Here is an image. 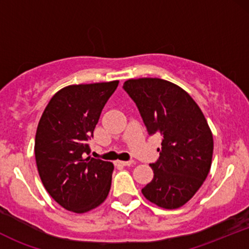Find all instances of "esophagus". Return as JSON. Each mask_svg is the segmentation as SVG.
Here are the masks:
<instances>
[{
	"instance_id": "esophagus-1",
	"label": "esophagus",
	"mask_w": 249,
	"mask_h": 249,
	"mask_svg": "<svg viewBox=\"0 0 249 249\" xmlns=\"http://www.w3.org/2000/svg\"><path fill=\"white\" fill-rule=\"evenodd\" d=\"M117 164L122 165V166H130V165L132 164V161H123V160H118V161H117Z\"/></svg>"
}]
</instances>
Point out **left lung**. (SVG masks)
<instances>
[{"label":"left lung","mask_w":249,"mask_h":249,"mask_svg":"<svg viewBox=\"0 0 249 249\" xmlns=\"http://www.w3.org/2000/svg\"><path fill=\"white\" fill-rule=\"evenodd\" d=\"M123 89L136 103L150 136H162L153 179L142 190L157 206L174 210L190 200L212 164L213 136L193 98L160 78L128 79Z\"/></svg>","instance_id":"8db88e82"}]
</instances>
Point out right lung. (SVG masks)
<instances>
[{
  "label": "right lung",
  "mask_w": 249,
  "mask_h": 249,
  "mask_svg": "<svg viewBox=\"0 0 249 249\" xmlns=\"http://www.w3.org/2000/svg\"><path fill=\"white\" fill-rule=\"evenodd\" d=\"M118 81L69 85L53 95L39 119L35 158L45 190L75 213L93 210L107 199L113 164L87 157L88 141Z\"/></svg>",
  "instance_id": "add662e5"
}]
</instances>
